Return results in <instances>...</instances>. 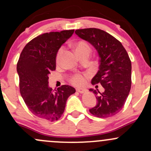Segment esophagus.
<instances>
[{
  "instance_id": "obj_1",
  "label": "esophagus",
  "mask_w": 151,
  "mask_h": 151,
  "mask_svg": "<svg viewBox=\"0 0 151 151\" xmlns=\"http://www.w3.org/2000/svg\"><path fill=\"white\" fill-rule=\"evenodd\" d=\"M76 91H77V92H79L80 93H83L86 92V90L85 89H84V88H79H79H77V89H76Z\"/></svg>"
}]
</instances>
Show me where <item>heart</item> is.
<instances>
[{
  "label": "heart",
  "instance_id": "heart-1",
  "mask_svg": "<svg viewBox=\"0 0 151 151\" xmlns=\"http://www.w3.org/2000/svg\"><path fill=\"white\" fill-rule=\"evenodd\" d=\"M74 49H75L76 52H77L78 55H79V54L81 52H90V48L89 45H88L86 42H82V41H79V42L75 43V44H74ZM63 52V49H60L59 50L56 58V61L58 63H59L60 60H61ZM71 81H72V84H74V85H82V84L85 82V77L81 75V74H76V75H74V77L72 78Z\"/></svg>",
  "mask_w": 151,
  "mask_h": 151
}]
</instances>
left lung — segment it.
<instances>
[{
    "instance_id": "left-lung-1",
    "label": "left lung",
    "mask_w": 151,
    "mask_h": 151,
    "mask_svg": "<svg viewBox=\"0 0 151 151\" xmlns=\"http://www.w3.org/2000/svg\"><path fill=\"white\" fill-rule=\"evenodd\" d=\"M75 33L90 43L99 57V70L91 84L100 83L104 91L89 89L97 95L96 105L89 109L90 113L99 118L114 116L124 107L131 90V62L129 55L118 40L100 29H80Z\"/></svg>"
}]
</instances>
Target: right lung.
<instances>
[{"label":"right lung","mask_w":151,"mask_h":151,"mask_svg":"<svg viewBox=\"0 0 151 151\" xmlns=\"http://www.w3.org/2000/svg\"><path fill=\"white\" fill-rule=\"evenodd\" d=\"M74 31L50 32L37 36L25 46L17 64L20 94L25 104L34 115L50 121L62 116L67 99L76 91L69 85L52 91L48 81L50 72L56 69L58 50Z\"/></svg>","instance_id":"right-lung-1"}]
</instances>
